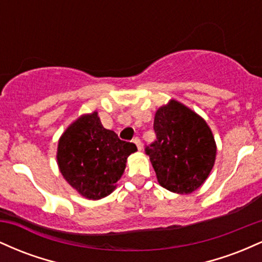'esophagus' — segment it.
<instances>
[{
    "instance_id": "obj_1",
    "label": "esophagus",
    "mask_w": 262,
    "mask_h": 262,
    "mask_svg": "<svg viewBox=\"0 0 262 262\" xmlns=\"http://www.w3.org/2000/svg\"><path fill=\"white\" fill-rule=\"evenodd\" d=\"M133 143L135 144V145H137L138 150H141V141H140L139 138H134V139H133Z\"/></svg>"
}]
</instances>
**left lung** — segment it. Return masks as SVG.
<instances>
[{
    "label": "left lung",
    "mask_w": 262,
    "mask_h": 262,
    "mask_svg": "<svg viewBox=\"0 0 262 262\" xmlns=\"http://www.w3.org/2000/svg\"><path fill=\"white\" fill-rule=\"evenodd\" d=\"M156 141L146 148L159 185L189 194L203 185L215 162L217 144L200 114L176 100L156 111Z\"/></svg>",
    "instance_id": "1"
}]
</instances>
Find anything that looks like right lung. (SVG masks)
Wrapping results in <instances>:
<instances>
[{
    "label": "right lung",
    "instance_id": "1",
    "mask_svg": "<svg viewBox=\"0 0 262 262\" xmlns=\"http://www.w3.org/2000/svg\"><path fill=\"white\" fill-rule=\"evenodd\" d=\"M137 151L133 143L103 128L98 113L80 116L60 137L56 162L65 181L86 200L111 194L125 170L128 156Z\"/></svg>",
    "mask_w": 262,
    "mask_h": 262
}]
</instances>
